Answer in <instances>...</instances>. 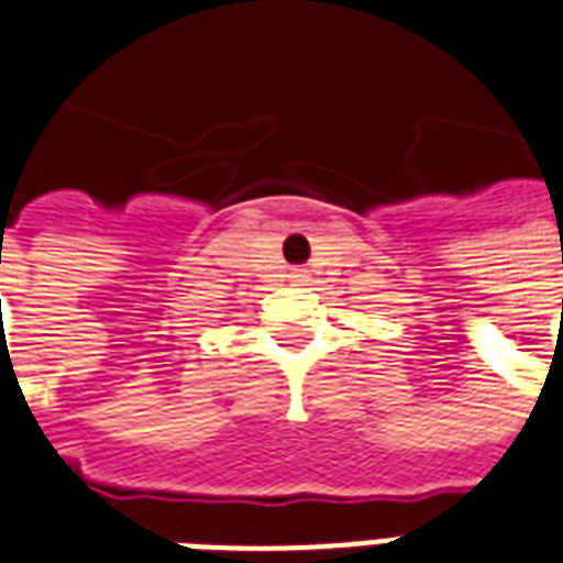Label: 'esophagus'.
<instances>
[{"label":"esophagus","instance_id":"34e87169","mask_svg":"<svg viewBox=\"0 0 563 563\" xmlns=\"http://www.w3.org/2000/svg\"><path fill=\"white\" fill-rule=\"evenodd\" d=\"M292 277H295V280H298V283H305V280H307V271H305V268H295V271H292Z\"/></svg>","mask_w":563,"mask_h":563}]
</instances>
